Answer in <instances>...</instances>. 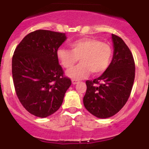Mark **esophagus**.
I'll return each mask as SVG.
<instances>
[{
    "instance_id": "1",
    "label": "esophagus",
    "mask_w": 149,
    "mask_h": 149,
    "mask_svg": "<svg viewBox=\"0 0 149 149\" xmlns=\"http://www.w3.org/2000/svg\"><path fill=\"white\" fill-rule=\"evenodd\" d=\"M72 84H73V85H74V84H77V83H78V81H77V80H72Z\"/></svg>"
}]
</instances>
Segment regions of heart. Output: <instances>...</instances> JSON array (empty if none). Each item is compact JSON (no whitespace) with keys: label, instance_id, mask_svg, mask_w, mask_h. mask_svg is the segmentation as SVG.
Listing matches in <instances>:
<instances>
[{"label":"heart","instance_id":"b5f03b06","mask_svg":"<svg viewBox=\"0 0 149 149\" xmlns=\"http://www.w3.org/2000/svg\"><path fill=\"white\" fill-rule=\"evenodd\" d=\"M72 50L59 48L56 56L64 68H70L80 59L81 63L66 72L68 77L81 80L89 75L100 74L109 68L113 57V49L106 42L94 38H83L70 44Z\"/></svg>","mask_w":149,"mask_h":149}]
</instances>
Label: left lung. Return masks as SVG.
Listing matches in <instances>:
<instances>
[{
  "label": "left lung",
  "mask_w": 149,
  "mask_h": 149,
  "mask_svg": "<svg viewBox=\"0 0 149 149\" xmlns=\"http://www.w3.org/2000/svg\"><path fill=\"white\" fill-rule=\"evenodd\" d=\"M113 56L99 77L86 81L84 104L95 116L106 119L116 114L130 97L135 77L132 53L119 36L112 34Z\"/></svg>",
  "instance_id": "obj_1"
}]
</instances>
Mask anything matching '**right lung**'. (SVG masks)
I'll return each mask as SVG.
<instances>
[{"label":"right lung","mask_w":149,"mask_h":149,"mask_svg":"<svg viewBox=\"0 0 149 149\" xmlns=\"http://www.w3.org/2000/svg\"><path fill=\"white\" fill-rule=\"evenodd\" d=\"M65 39L63 33L38 30L27 34L14 51L12 73L15 93L22 106L36 116L54 113L72 84L56 56Z\"/></svg>","instance_id":"right-lung-1"}]
</instances>
